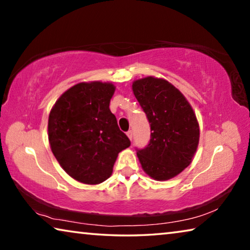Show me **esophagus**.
<instances>
[{"instance_id":"obj_1","label":"esophagus","mask_w":250,"mask_h":250,"mask_svg":"<svg viewBox=\"0 0 250 250\" xmlns=\"http://www.w3.org/2000/svg\"><path fill=\"white\" fill-rule=\"evenodd\" d=\"M126 135H128V138L130 139V140H131V141H132V138H133V132H132V131H131V130H129V131H128V132H126Z\"/></svg>"}]
</instances>
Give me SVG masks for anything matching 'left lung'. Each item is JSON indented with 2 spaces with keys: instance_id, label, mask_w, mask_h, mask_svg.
<instances>
[{
  "instance_id": "obj_1",
  "label": "left lung",
  "mask_w": 250,
  "mask_h": 250,
  "mask_svg": "<svg viewBox=\"0 0 250 250\" xmlns=\"http://www.w3.org/2000/svg\"><path fill=\"white\" fill-rule=\"evenodd\" d=\"M132 90L152 131L149 145L137 152L141 167L153 180H170L191 164L197 150L195 112L184 95L163 78L134 80Z\"/></svg>"
}]
</instances>
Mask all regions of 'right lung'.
Listing matches in <instances>:
<instances>
[{
    "label": "right lung",
    "mask_w": 250,
    "mask_h": 250,
    "mask_svg": "<svg viewBox=\"0 0 250 250\" xmlns=\"http://www.w3.org/2000/svg\"><path fill=\"white\" fill-rule=\"evenodd\" d=\"M115 90L111 83H79L49 112L50 149L67 174L80 183H103L112 174L119 152L130 146L109 108Z\"/></svg>",
    "instance_id": "1"
}]
</instances>
